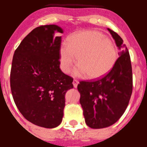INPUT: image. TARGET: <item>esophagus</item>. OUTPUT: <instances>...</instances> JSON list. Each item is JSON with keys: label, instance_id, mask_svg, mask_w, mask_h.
<instances>
[{"label": "esophagus", "instance_id": "esophagus-1", "mask_svg": "<svg viewBox=\"0 0 147 147\" xmlns=\"http://www.w3.org/2000/svg\"><path fill=\"white\" fill-rule=\"evenodd\" d=\"M78 84H79V81L76 80H74V81H73V85H74V88H76V87H77Z\"/></svg>", "mask_w": 147, "mask_h": 147}]
</instances>
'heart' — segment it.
<instances>
[{"mask_svg": "<svg viewBox=\"0 0 147 147\" xmlns=\"http://www.w3.org/2000/svg\"><path fill=\"white\" fill-rule=\"evenodd\" d=\"M59 54L63 72H69L76 59L79 65L74 70L75 76L88 74L90 79L105 76L112 70L118 59L113 42L95 30L81 31L70 35L67 44L60 45Z\"/></svg>", "mask_w": 147, "mask_h": 147, "instance_id": "obj_1", "label": "heart"}]
</instances>
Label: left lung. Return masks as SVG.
Listing matches in <instances>:
<instances>
[{
	"label": "left lung",
	"mask_w": 147,
	"mask_h": 147,
	"mask_svg": "<svg viewBox=\"0 0 147 147\" xmlns=\"http://www.w3.org/2000/svg\"><path fill=\"white\" fill-rule=\"evenodd\" d=\"M108 31L119 49V57L112 70L96 80L80 81L77 89L85 123L93 129L115 124L127 109L132 92L130 56L116 32Z\"/></svg>",
	"instance_id": "obj_1"
}]
</instances>
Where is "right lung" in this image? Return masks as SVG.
Returning a JSON list of instances; mask_svg holds the SVG:
<instances>
[{
  "label": "right lung",
  "instance_id": "obj_1",
  "mask_svg": "<svg viewBox=\"0 0 147 147\" xmlns=\"http://www.w3.org/2000/svg\"><path fill=\"white\" fill-rule=\"evenodd\" d=\"M62 33L57 25L35 28L15 50L11 63L10 87L13 99L22 115L39 127L54 128L60 124L65 96L74 88L73 78L59 68Z\"/></svg>",
  "mask_w": 147,
  "mask_h": 147
}]
</instances>
